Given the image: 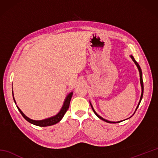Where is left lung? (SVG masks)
<instances>
[{
  "mask_svg": "<svg viewBox=\"0 0 158 158\" xmlns=\"http://www.w3.org/2000/svg\"><path fill=\"white\" fill-rule=\"evenodd\" d=\"M131 58H132V60L134 61V62L135 63V64L137 66V67H138V69H139V73H140V84H141V88H142V94H141V96H140V101H139V105H138V106H137V107H136V110H137V109H138V107H139V105H140V101H141V100H142V98H143V90H144V87H143V76H142V70H141V69H140V66H139V64H138V62H137L136 60H135V59L134 58V57L132 56H130ZM90 105H91V103H90ZM91 106H92V110H93V111H94V113L96 115V116L97 117H98L100 119H102V120H103V121H105V122H107V123H119V122H110V121H108V120H106V119H103L102 117H100V115H98V114H97L96 112H95V110H94V109H93V107H92V105H91Z\"/></svg>",
  "mask_w": 158,
  "mask_h": 158,
  "instance_id": "obj_1",
  "label": "left lung"
}]
</instances>
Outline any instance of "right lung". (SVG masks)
<instances>
[{"label":"right lung","mask_w":158,"mask_h":158,"mask_svg":"<svg viewBox=\"0 0 158 158\" xmlns=\"http://www.w3.org/2000/svg\"><path fill=\"white\" fill-rule=\"evenodd\" d=\"M72 96H73V92L70 93L67 96L65 101H64V102L62 108L61 109L60 111L58 114H57L56 115L50 117V118H48V119H43V120L36 121V120H33V119H30V118H28V117H26L24 115V114L22 113V111L19 109L18 106H17V107H18L19 111L20 112V113L22 114V115L23 116V118H24L26 121H28V122H30L31 123H32V124H34V125L41 126V127L52 126V125H54V124H56L57 123H58L62 119V117H64V115H65V113H66V111L68 110V109L69 108L70 102V100H71ZM13 100H14V102L15 103V100L14 98H13Z\"/></svg>","instance_id":"add662e5"}]
</instances>
